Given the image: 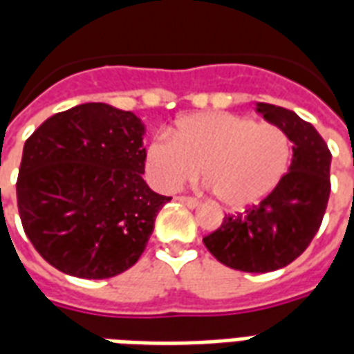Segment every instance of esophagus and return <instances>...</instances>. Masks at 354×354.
<instances>
[{"label": "esophagus", "instance_id": "1", "mask_svg": "<svg viewBox=\"0 0 354 354\" xmlns=\"http://www.w3.org/2000/svg\"><path fill=\"white\" fill-rule=\"evenodd\" d=\"M177 200H179L180 203H185L187 207H198V205H200V202H198L196 198H190V196H179Z\"/></svg>", "mask_w": 354, "mask_h": 354}]
</instances>
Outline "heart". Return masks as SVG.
<instances>
[{"label": "heart", "mask_w": 354, "mask_h": 354, "mask_svg": "<svg viewBox=\"0 0 354 354\" xmlns=\"http://www.w3.org/2000/svg\"><path fill=\"white\" fill-rule=\"evenodd\" d=\"M292 145L285 130L232 113H198L179 120L171 138L158 133L147 147V169L162 190L203 179L226 207L264 200L285 177Z\"/></svg>", "instance_id": "obj_1"}]
</instances>
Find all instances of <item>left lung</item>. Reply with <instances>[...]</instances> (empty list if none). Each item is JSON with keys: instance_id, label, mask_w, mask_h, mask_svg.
Here are the masks:
<instances>
[{"instance_id": "obj_1", "label": "left lung", "mask_w": 354, "mask_h": 354, "mask_svg": "<svg viewBox=\"0 0 354 354\" xmlns=\"http://www.w3.org/2000/svg\"><path fill=\"white\" fill-rule=\"evenodd\" d=\"M257 111L294 143L290 167L264 200L224 216L223 224L203 237V245L232 270L266 273L298 259L321 228L332 154L321 133L294 111L272 103H257Z\"/></svg>"}]
</instances>
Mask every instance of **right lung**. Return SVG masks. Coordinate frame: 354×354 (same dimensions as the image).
Listing matches in <instances>:
<instances>
[{
    "instance_id": "right-lung-1",
    "label": "right lung",
    "mask_w": 354,
    "mask_h": 354,
    "mask_svg": "<svg viewBox=\"0 0 354 354\" xmlns=\"http://www.w3.org/2000/svg\"><path fill=\"white\" fill-rule=\"evenodd\" d=\"M143 131L130 111L82 103L46 118L26 139L18 215L56 270L107 279L143 254L158 211L171 200L143 180Z\"/></svg>"
}]
</instances>
